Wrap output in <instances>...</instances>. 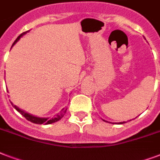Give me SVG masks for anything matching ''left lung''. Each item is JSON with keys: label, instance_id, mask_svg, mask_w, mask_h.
Segmentation results:
<instances>
[{"label": "left lung", "instance_id": "1", "mask_svg": "<svg viewBox=\"0 0 160 160\" xmlns=\"http://www.w3.org/2000/svg\"><path fill=\"white\" fill-rule=\"evenodd\" d=\"M102 120H103V121H104V119H102ZM106 122H108V121H106ZM123 123H126V121H122V122H118L117 124H123Z\"/></svg>", "mask_w": 160, "mask_h": 160}]
</instances>
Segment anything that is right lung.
Wrapping results in <instances>:
<instances>
[{
    "label": "right lung",
    "mask_w": 160,
    "mask_h": 160,
    "mask_svg": "<svg viewBox=\"0 0 160 160\" xmlns=\"http://www.w3.org/2000/svg\"><path fill=\"white\" fill-rule=\"evenodd\" d=\"M28 32H29V31H27V32H24V33H22V34H20V35L18 37V39L14 41V43H13L12 46L14 45V44H16L17 42L18 41L19 39H20V38H22V36L24 35V34H26V33H28ZM12 106L15 109H16L18 111L21 115H22V116H24L25 118L27 119L28 121H31V122H33V123H35V124H45V125H48V124H52V123H54V122H56V121H60L61 119L63 117V116H65V114H66V112H67V108L65 107L63 108L60 112L58 113V114H56V115H55L54 116V117H52V118H50V117H39V116H33V115H32V114H29V113L26 112L25 110H22V109H20V108H18L17 105H14V104H12Z\"/></svg>",
    "instance_id": "obj_1"
}]
</instances>
